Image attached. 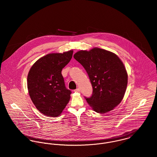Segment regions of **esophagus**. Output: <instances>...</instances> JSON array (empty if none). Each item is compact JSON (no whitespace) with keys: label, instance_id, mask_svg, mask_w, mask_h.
Listing matches in <instances>:
<instances>
[{"label":"esophagus","instance_id":"obj_1","mask_svg":"<svg viewBox=\"0 0 157 157\" xmlns=\"http://www.w3.org/2000/svg\"><path fill=\"white\" fill-rule=\"evenodd\" d=\"M80 90H80V88H77V89L74 90V92H80Z\"/></svg>","mask_w":157,"mask_h":157}]
</instances>
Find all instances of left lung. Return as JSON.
<instances>
[{
	"mask_svg": "<svg viewBox=\"0 0 157 157\" xmlns=\"http://www.w3.org/2000/svg\"><path fill=\"white\" fill-rule=\"evenodd\" d=\"M87 72L92 95L85 97L92 109L104 113L121 101L128 85V74L122 61L114 53L98 48L81 50L74 55Z\"/></svg>",
	"mask_w": 157,
	"mask_h": 157,
	"instance_id": "8db88e82",
	"label": "left lung"
}]
</instances>
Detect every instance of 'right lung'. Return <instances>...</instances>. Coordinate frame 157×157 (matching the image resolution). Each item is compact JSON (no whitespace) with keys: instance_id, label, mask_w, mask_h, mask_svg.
Returning <instances> with one entry per match:
<instances>
[{"instance_id":"1","label":"right lung","mask_w":157,"mask_h":157,"mask_svg":"<svg viewBox=\"0 0 157 157\" xmlns=\"http://www.w3.org/2000/svg\"><path fill=\"white\" fill-rule=\"evenodd\" d=\"M72 54V50L48 54L37 60L28 72L30 98L36 108L48 117L59 116L70 100L71 91L65 87L62 70Z\"/></svg>"}]
</instances>
